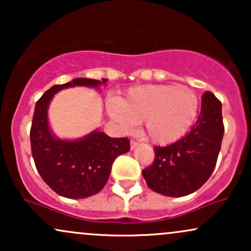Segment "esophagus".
I'll return each instance as SVG.
<instances>
[{
    "instance_id": "34e87169",
    "label": "esophagus",
    "mask_w": 251,
    "mask_h": 251,
    "mask_svg": "<svg viewBox=\"0 0 251 251\" xmlns=\"http://www.w3.org/2000/svg\"><path fill=\"white\" fill-rule=\"evenodd\" d=\"M138 145H139V143L135 142V140H131V150H134Z\"/></svg>"
}]
</instances>
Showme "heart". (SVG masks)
Listing matches in <instances>:
<instances>
[{
	"mask_svg": "<svg viewBox=\"0 0 251 251\" xmlns=\"http://www.w3.org/2000/svg\"><path fill=\"white\" fill-rule=\"evenodd\" d=\"M198 108V97L186 86L143 85L129 88L111 106L109 113L126 132L144 122L148 139L168 145L189 131Z\"/></svg>",
	"mask_w": 251,
	"mask_h": 251,
	"instance_id": "1",
	"label": "heart"
}]
</instances>
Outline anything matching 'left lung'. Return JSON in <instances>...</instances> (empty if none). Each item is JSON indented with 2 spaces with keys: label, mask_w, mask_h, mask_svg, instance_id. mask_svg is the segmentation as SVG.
<instances>
[{
  "label": "left lung",
  "mask_w": 251,
  "mask_h": 251,
  "mask_svg": "<svg viewBox=\"0 0 251 251\" xmlns=\"http://www.w3.org/2000/svg\"><path fill=\"white\" fill-rule=\"evenodd\" d=\"M224 134L222 102L211 92L201 96L197 122L181 139L154 148V162L143 170L149 188L169 197L197 191L214 171Z\"/></svg>",
  "instance_id": "left-lung-1"
}]
</instances>
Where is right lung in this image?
<instances>
[{"label":"right lung","instance_id":"obj_1","mask_svg":"<svg viewBox=\"0 0 251 251\" xmlns=\"http://www.w3.org/2000/svg\"><path fill=\"white\" fill-rule=\"evenodd\" d=\"M106 82L107 79L76 77L53 86L35 105L30 128L31 154L45 183L62 197L80 200L98 194L107 183L114 159L129 151L127 138H111L94 129L80 139L66 140L54 135L50 127L48 106L57 92L75 86L97 88Z\"/></svg>","mask_w":251,"mask_h":251}]
</instances>
